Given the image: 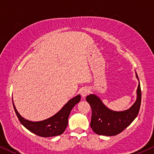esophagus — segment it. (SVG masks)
Returning <instances> with one entry per match:
<instances>
[{
    "mask_svg": "<svg viewBox=\"0 0 154 154\" xmlns=\"http://www.w3.org/2000/svg\"><path fill=\"white\" fill-rule=\"evenodd\" d=\"M89 88H87V87H84V88H82V91H81L82 97H85L87 94H89Z\"/></svg>",
    "mask_w": 154,
    "mask_h": 154,
    "instance_id": "esophagus-1",
    "label": "esophagus"
}]
</instances>
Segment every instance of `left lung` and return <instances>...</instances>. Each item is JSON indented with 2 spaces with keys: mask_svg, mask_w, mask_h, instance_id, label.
<instances>
[{
  "mask_svg": "<svg viewBox=\"0 0 154 154\" xmlns=\"http://www.w3.org/2000/svg\"><path fill=\"white\" fill-rule=\"evenodd\" d=\"M136 77L138 80L137 74ZM137 98L129 109L122 112L111 110L103 104L102 100L95 94L86 97L87 102L91 108L90 126L94 133L104 136H115L123 131L135 119L139 114L141 101L140 83L137 88Z\"/></svg>",
  "mask_w": 154,
  "mask_h": 154,
  "instance_id": "8db88e82",
  "label": "left lung"
}]
</instances>
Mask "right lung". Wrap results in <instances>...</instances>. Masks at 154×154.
Instances as JSON below:
<instances>
[{"label": "right lung", "mask_w": 154, "mask_h": 154, "mask_svg": "<svg viewBox=\"0 0 154 154\" xmlns=\"http://www.w3.org/2000/svg\"><path fill=\"white\" fill-rule=\"evenodd\" d=\"M13 99V97H12ZM81 100V96L77 95L65 104V106L51 117L40 122H31L22 117L15 108L13 100V108L19 121L23 126L36 135L42 137H52L61 135L65 131L68 124V117L71 110Z\"/></svg>", "instance_id": "1"}]
</instances>
